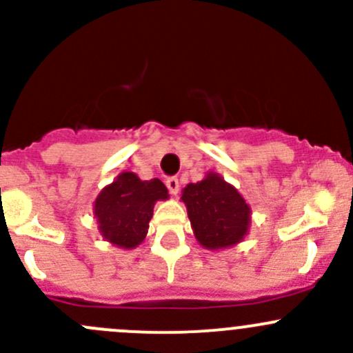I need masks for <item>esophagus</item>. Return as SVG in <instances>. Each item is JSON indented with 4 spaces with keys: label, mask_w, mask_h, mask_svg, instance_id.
I'll list each match as a JSON object with an SVG mask.
<instances>
[{
    "label": "esophagus",
    "mask_w": 353,
    "mask_h": 353,
    "mask_svg": "<svg viewBox=\"0 0 353 353\" xmlns=\"http://www.w3.org/2000/svg\"><path fill=\"white\" fill-rule=\"evenodd\" d=\"M165 186H167V190L170 191V194H177L179 193V179H177V177H167V181H165Z\"/></svg>",
    "instance_id": "obj_1"
}]
</instances>
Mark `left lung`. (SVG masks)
Listing matches in <instances>:
<instances>
[{
    "label": "left lung",
    "instance_id": "8db88e82",
    "mask_svg": "<svg viewBox=\"0 0 353 353\" xmlns=\"http://www.w3.org/2000/svg\"><path fill=\"white\" fill-rule=\"evenodd\" d=\"M198 243L206 249L229 248L239 243L249 227L248 203L239 191L216 174L188 184L181 196Z\"/></svg>",
    "mask_w": 353,
    "mask_h": 353
}]
</instances>
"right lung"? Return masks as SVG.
<instances>
[{
    "instance_id": "right-lung-1",
    "label": "right lung",
    "mask_w": 353,
    "mask_h": 353,
    "mask_svg": "<svg viewBox=\"0 0 353 353\" xmlns=\"http://www.w3.org/2000/svg\"><path fill=\"white\" fill-rule=\"evenodd\" d=\"M167 196L160 179L141 181L137 174L123 172L95 199L101 234L119 248H137L147 236L155 201Z\"/></svg>"
}]
</instances>
